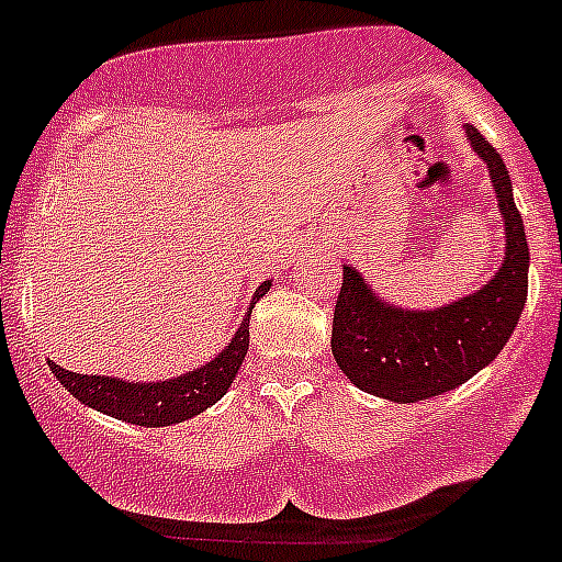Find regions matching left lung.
<instances>
[{"label": "left lung", "instance_id": "8db88e82", "mask_svg": "<svg viewBox=\"0 0 562 562\" xmlns=\"http://www.w3.org/2000/svg\"><path fill=\"white\" fill-rule=\"evenodd\" d=\"M467 140L493 177L504 216V265L473 295L439 310L382 301L355 267H342L331 321V355L357 389L391 402H419L459 389L498 357L518 326L529 286V245L501 154L475 126Z\"/></svg>", "mask_w": 562, "mask_h": 562}]
</instances>
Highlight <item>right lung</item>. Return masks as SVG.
Segmentation results:
<instances>
[{"label": "right lung", "mask_w": 562, "mask_h": 562, "mask_svg": "<svg viewBox=\"0 0 562 562\" xmlns=\"http://www.w3.org/2000/svg\"><path fill=\"white\" fill-rule=\"evenodd\" d=\"M267 290H270V281L258 286L252 304L258 297H265ZM250 312L241 317V326L220 355L200 369L173 376V380L126 382L121 376L78 374V371L61 369L53 360H49V371L58 376L69 394L89 408L114 416V419L132 422V425H143V428H166V425H177V422L202 414L227 394L250 346Z\"/></svg>", "instance_id": "add662e5"}]
</instances>
